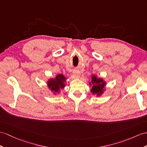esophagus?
Listing matches in <instances>:
<instances>
[{
    "instance_id": "1",
    "label": "esophagus",
    "mask_w": 147,
    "mask_h": 147,
    "mask_svg": "<svg viewBox=\"0 0 147 147\" xmlns=\"http://www.w3.org/2000/svg\"><path fill=\"white\" fill-rule=\"evenodd\" d=\"M80 76V72L79 70H76L74 71V76L76 77V78H79Z\"/></svg>"
}]
</instances>
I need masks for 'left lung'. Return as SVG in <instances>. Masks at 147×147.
<instances>
[{"label":"left lung","mask_w":147,"mask_h":147,"mask_svg":"<svg viewBox=\"0 0 147 147\" xmlns=\"http://www.w3.org/2000/svg\"><path fill=\"white\" fill-rule=\"evenodd\" d=\"M90 77L91 82H89V85L92 87L90 92L96 96H101L106 90L107 82L103 78H98L95 75H92Z\"/></svg>","instance_id":"left-lung-1"}]
</instances>
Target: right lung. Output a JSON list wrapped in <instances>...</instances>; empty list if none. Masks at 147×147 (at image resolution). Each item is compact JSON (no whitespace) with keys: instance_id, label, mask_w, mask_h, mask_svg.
I'll return each instance as SVG.
<instances>
[{"instance_id":"right-lung-1","label":"right lung","mask_w":147,"mask_h":147,"mask_svg":"<svg viewBox=\"0 0 147 147\" xmlns=\"http://www.w3.org/2000/svg\"><path fill=\"white\" fill-rule=\"evenodd\" d=\"M67 79V78L63 74H57L55 77L48 79L47 81V87L53 95H58L61 92V90L65 87Z\"/></svg>"}]
</instances>
